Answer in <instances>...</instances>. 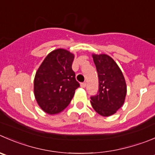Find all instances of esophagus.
I'll return each mask as SVG.
<instances>
[{
  "label": "esophagus",
  "instance_id": "obj_1",
  "mask_svg": "<svg viewBox=\"0 0 155 155\" xmlns=\"http://www.w3.org/2000/svg\"><path fill=\"white\" fill-rule=\"evenodd\" d=\"M85 86H86V83H85V82H82V83H81V87H82V88H85Z\"/></svg>",
  "mask_w": 155,
  "mask_h": 155
}]
</instances>
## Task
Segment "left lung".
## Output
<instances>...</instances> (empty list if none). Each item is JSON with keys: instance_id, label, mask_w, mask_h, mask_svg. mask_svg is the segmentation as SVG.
<instances>
[{"instance_id": "1", "label": "left lung", "mask_w": 155, "mask_h": 155, "mask_svg": "<svg viewBox=\"0 0 155 155\" xmlns=\"http://www.w3.org/2000/svg\"><path fill=\"white\" fill-rule=\"evenodd\" d=\"M98 75L99 89L91 97L94 110L103 117H109L124 104L127 94V84L117 63L107 54H92Z\"/></svg>"}]
</instances>
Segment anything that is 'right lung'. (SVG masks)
<instances>
[{"instance_id":"right-lung-1","label":"right lung","mask_w":155,"mask_h":155,"mask_svg":"<svg viewBox=\"0 0 155 155\" xmlns=\"http://www.w3.org/2000/svg\"><path fill=\"white\" fill-rule=\"evenodd\" d=\"M73 60V54L65 49H57L48 54L36 72L35 97L47 114H56L64 110L79 87L72 70Z\"/></svg>"}]
</instances>
